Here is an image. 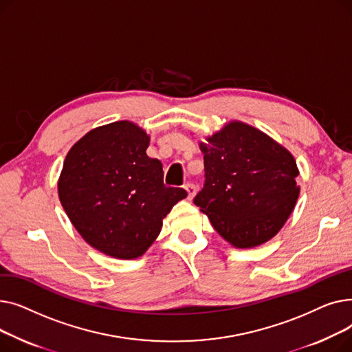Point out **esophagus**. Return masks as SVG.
<instances>
[{"label": "esophagus", "mask_w": 352, "mask_h": 352, "mask_svg": "<svg viewBox=\"0 0 352 352\" xmlns=\"http://www.w3.org/2000/svg\"><path fill=\"white\" fill-rule=\"evenodd\" d=\"M184 188H186V191L188 192V198H190V199L195 195V186H194L192 182H187L186 186H184Z\"/></svg>", "instance_id": "esophagus-1"}]
</instances>
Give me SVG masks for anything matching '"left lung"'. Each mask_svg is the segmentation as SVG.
Here are the masks:
<instances>
[{"mask_svg": "<svg viewBox=\"0 0 352 352\" xmlns=\"http://www.w3.org/2000/svg\"><path fill=\"white\" fill-rule=\"evenodd\" d=\"M206 182L194 204L235 248L261 245L278 232L300 195L297 162L283 145L231 121L199 142Z\"/></svg>", "mask_w": 352, "mask_h": 352, "instance_id": "obj_1", "label": "left lung"}]
</instances>
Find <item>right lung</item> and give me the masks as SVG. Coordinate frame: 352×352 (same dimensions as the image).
I'll list each match as a JSON object with an SVG mask.
<instances>
[{
  "mask_svg": "<svg viewBox=\"0 0 352 352\" xmlns=\"http://www.w3.org/2000/svg\"><path fill=\"white\" fill-rule=\"evenodd\" d=\"M150 137L129 121L91 129L72 145L58 179L69 221L96 250L120 260L141 256L184 188L165 187L162 164L146 155Z\"/></svg>",
  "mask_w": 352,
  "mask_h": 352,
  "instance_id": "right-lung-1",
  "label": "right lung"
}]
</instances>
